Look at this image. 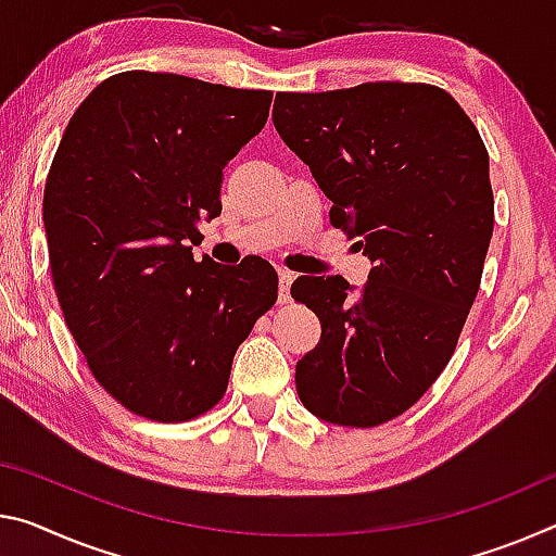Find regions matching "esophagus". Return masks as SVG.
Here are the masks:
<instances>
[{
    "instance_id": "1",
    "label": "esophagus",
    "mask_w": 556,
    "mask_h": 556,
    "mask_svg": "<svg viewBox=\"0 0 556 556\" xmlns=\"http://www.w3.org/2000/svg\"><path fill=\"white\" fill-rule=\"evenodd\" d=\"M292 281H294V271L279 269V304L289 302V289H292Z\"/></svg>"
}]
</instances>
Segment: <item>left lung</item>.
<instances>
[{
    "instance_id": "obj_1",
    "label": "left lung",
    "mask_w": 556,
    "mask_h": 556,
    "mask_svg": "<svg viewBox=\"0 0 556 556\" xmlns=\"http://www.w3.org/2000/svg\"><path fill=\"white\" fill-rule=\"evenodd\" d=\"M271 118L331 200V225L374 262L361 289L343 277L292 285L321 321L296 393L333 426H381L443 374L478 296L495 225L488 148L430 84L281 91Z\"/></svg>"
}]
</instances>
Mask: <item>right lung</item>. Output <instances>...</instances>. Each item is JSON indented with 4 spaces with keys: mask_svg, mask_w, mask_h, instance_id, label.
<instances>
[{
    "mask_svg": "<svg viewBox=\"0 0 556 556\" xmlns=\"http://www.w3.org/2000/svg\"><path fill=\"white\" fill-rule=\"evenodd\" d=\"M271 91L123 72L78 105L43 188L51 279L88 371L123 408L185 422L219 403L235 351L277 302L267 260H192L223 167Z\"/></svg>",
    "mask_w": 556,
    "mask_h": 556,
    "instance_id": "right-lung-1",
    "label": "right lung"
}]
</instances>
